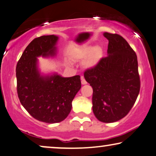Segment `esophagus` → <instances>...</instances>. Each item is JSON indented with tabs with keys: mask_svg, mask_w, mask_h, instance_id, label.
<instances>
[{
	"mask_svg": "<svg viewBox=\"0 0 156 156\" xmlns=\"http://www.w3.org/2000/svg\"><path fill=\"white\" fill-rule=\"evenodd\" d=\"M81 83L83 84V85H86V84H87V82H86V80H85V78H84V77L83 76H81Z\"/></svg>",
	"mask_w": 156,
	"mask_h": 156,
	"instance_id": "1",
	"label": "esophagus"
}]
</instances>
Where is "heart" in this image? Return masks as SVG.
Returning <instances> with one entry per match:
<instances>
[{
    "instance_id": "obj_1",
    "label": "heart",
    "mask_w": 156,
    "mask_h": 156,
    "mask_svg": "<svg viewBox=\"0 0 156 156\" xmlns=\"http://www.w3.org/2000/svg\"><path fill=\"white\" fill-rule=\"evenodd\" d=\"M101 55V50L98 47L80 48L73 53V57L77 60H82L88 58L89 65L94 66L97 63Z\"/></svg>"
}]
</instances>
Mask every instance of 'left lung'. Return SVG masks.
<instances>
[{"label":"left lung","mask_w":156,"mask_h":156,"mask_svg":"<svg viewBox=\"0 0 156 156\" xmlns=\"http://www.w3.org/2000/svg\"><path fill=\"white\" fill-rule=\"evenodd\" d=\"M108 56L84 73L93 88V111L103 123L125 117L133 106L140 87L137 55L123 37L105 32Z\"/></svg>","instance_id":"obj_1"}]
</instances>
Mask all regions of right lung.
I'll return each instance as SVG.
<instances>
[{"label": "right lung", "mask_w": 156, "mask_h": 156, "mask_svg": "<svg viewBox=\"0 0 156 156\" xmlns=\"http://www.w3.org/2000/svg\"><path fill=\"white\" fill-rule=\"evenodd\" d=\"M58 40V37L54 35L35 38L16 66L20 103L33 118L47 123H59L67 118L73 100L81 88L80 76L64 78L57 73L41 75L37 58L55 56Z\"/></svg>", "instance_id": "add662e5"}]
</instances>
